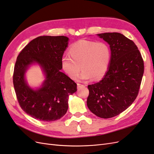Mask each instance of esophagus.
I'll return each instance as SVG.
<instances>
[{
  "label": "esophagus",
  "instance_id": "esophagus-1",
  "mask_svg": "<svg viewBox=\"0 0 154 154\" xmlns=\"http://www.w3.org/2000/svg\"><path fill=\"white\" fill-rule=\"evenodd\" d=\"M85 87V85H83V84H80V83H78L77 84L78 88H84Z\"/></svg>",
  "mask_w": 154,
  "mask_h": 154
}]
</instances>
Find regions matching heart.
Listing matches in <instances>:
<instances>
[{"label":"heart","mask_w":154,"mask_h":154,"mask_svg":"<svg viewBox=\"0 0 154 154\" xmlns=\"http://www.w3.org/2000/svg\"><path fill=\"white\" fill-rule=\"evenodd\" d=\"M69 53L70 56L62 58L61 66L72 80L78 78L81 68L80 78L85 80H100L109 71L111 52L109 45L103 42L80 40L70 46Z\"/></svg>","instance_id":"obj_1"}]
</instances>
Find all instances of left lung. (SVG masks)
I'll list each match as a JSON object with an SVG mask.
<instances>
[{"instance_id":"1","label":"left lung","mask_w":154,"mask_h":154,"mask_svg":"<svg viewBox=\"0 0 154 154\" xmlns=\"http://www.w3.org/2000/svg\"><path fill=\"white\" fill-rule=\"evenodd\" d=\"M110 45L109 71L102 80L88 85V108L101 118L121 114L137 96L144 73V62L134 42L119 32L97 34Z\"/></svg>"}]
</instances>
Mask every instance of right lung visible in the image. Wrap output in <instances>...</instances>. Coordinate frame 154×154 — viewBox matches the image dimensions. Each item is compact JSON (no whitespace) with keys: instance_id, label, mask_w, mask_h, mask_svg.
<instances>
[{"instance_id":"add662e5","label":"right lung","mask_w":154,"mask_h":154,"mask_svg":"<svg viewBox=\"0 0 154 154\" xmlns=\"http://www.w3.org/2000/svg\"><path fill=\"white\" fill-rule=\"evenodd\" d=\"M69 38L64 36H40L31 40L18 55L14 67L13 85L22 109L32 118L44 122L61 118L68 109L69 96L77 91L76 83L61 72V61ZM37 63L46 80L33 90L27 85L25 72Z\"/></svg>"}]
</instances>
